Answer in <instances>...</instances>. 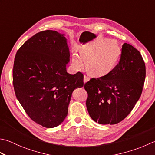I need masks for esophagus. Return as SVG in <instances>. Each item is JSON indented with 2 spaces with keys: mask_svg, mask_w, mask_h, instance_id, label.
<instances>
[{
  "mask_svg": "<svg viewBox=\"0 0 155 155\" xmlns=\"http://www.w3.org/2000/svg\"><path fill=\"white\" fill-rule=\"evenodd\" d=\"M89 80V78L88 77H87L86 75H84V78H83V82H84V83H85L86 82H87Z\"/></svg>",
  "mask_w": 155,
  "mask_h": 155,
  "instance_id": "34e87169",
  "label": "esophagus"
}]
</instances>
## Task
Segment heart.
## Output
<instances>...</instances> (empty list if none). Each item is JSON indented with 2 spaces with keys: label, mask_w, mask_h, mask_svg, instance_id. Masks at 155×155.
Listing matches in <instances>:
<instances>
[{
  "label": "heart",
  "mask_w": 155,
  "mask_h": 155,
  "mask_svg": "<svg viewBox=\"0 0 155 155\" xmlns=\"http://www.w3.org/2000/svg\"><path fill=\"white\" fill-rule=\"evenodd\" d=\"M122 50L116 42L107 40L103 44H93L81 48L79 56L74 54L72 62L76 70L83 67L85 61L87 70L90 74L104 76L116 68L120 61Z\"/></svg>",
  "instance_id": "1"
}]
</instances>
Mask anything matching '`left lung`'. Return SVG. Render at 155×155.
Masks as SVG:
<instances>
[{
    "mask_svg": "<svg viewBox=\"0 0 155 155\" xmlns=\"http://www.w3.org/2000/svg\"><path fill=\"white\" fill-rule=\"evenodd\" d=\"M145 77L146 67L140 51L124 43L116 68L84 84L87 108L93 120L110 125L122 122L140 99Z\"/></svg>",
    "mask_w": 155,
    "mask_h": 155,
    "instance_id": "left-lung-1",
    "label": "left lung"
}]
</instances>
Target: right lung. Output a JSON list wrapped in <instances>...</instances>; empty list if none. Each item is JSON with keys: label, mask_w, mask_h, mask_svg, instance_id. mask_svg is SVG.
Instances as JSON below:
<instances>
[{"label": "right lung", "mask_w": 155, "mask_h": 155, "mask_svg": "<svg viewBox=\"0 0 155 155\" xmlns=\"http://www.w3.org/2000/svg\"><path fill=\"white\" fill-rule=\"evenodd\" d=\"M70 51L64 35L52 30L36 33L17 51L13 70L15 95L35 122L51 128L68 114L72 91L83 86V74L66 71Z\"/></svg>", "instance_id": "add662e5"}]
</instances>
